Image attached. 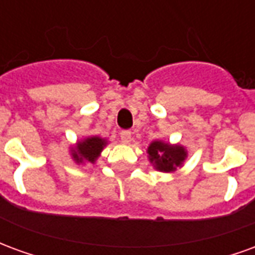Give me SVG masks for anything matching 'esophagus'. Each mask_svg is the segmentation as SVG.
Masks as SVG:
<instances>
[{
  "instance_id": "1",
  "label": "esophagus",
  "mask_w": 255,
  "mask_h": 255,
  "mask_svg": "<svg viewBox=\"0 0 255 255\" xmlns=\"http://www.w3.org/2000/svg\"><path fill=\"white\" fill-rule=\"evenodd\" d=\"M131 131H128V129H124V131H122L120 132V139H122V142L123 143H129L131 142Z\"/></svg>"
}]
</instances>
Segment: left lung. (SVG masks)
<instances>
[{"instance_id": "obj_1", "label": "left lung", "mask_w": 255, "mask_h": 255, "mask_svg": "<svg viewBox=\"0 0 255 255\" xmlns=\"http://www.w3.org/2000/svg\"><path fill=\"white\" fill-rule=\"evenodd\" d=\"M147 158L154 169L164 173H172L180 168L187 158V149L182 144H172L161 139L153 140L147 147Z\"/></svg>"}]
</instances>
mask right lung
<instances>
[{"label":"right lung","mask_w":255,"mask_h":255,"mask_svg":"<svg viewBox=\"0 0 255 255\" xmlns=\"http://www.w3.org/2000/svg\"><path fill=\"white\" fill-rule=\"evenodd\" d=\"M108 143H109L108 139L101 138L97 135L86 136L69 147V154L78 165L95 164V161L98 160L102 150Z\"/></svg>","instance_id":"right-lung-1"}]
</instances>
